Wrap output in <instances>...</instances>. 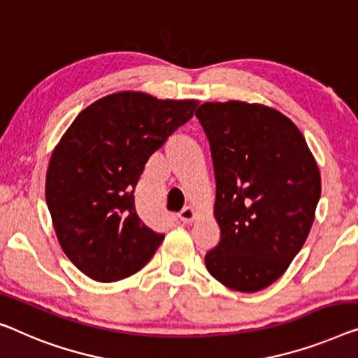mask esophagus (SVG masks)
<instances>
[{
    "mask_svg": "<svg viewBox=\"0 0 358 358\" xmlns=\"http://www.w3.org/2000/svg\"><path fill=\"white\" fill-rule=\"evenodd\" d=\"M178 217H180V220H181V222H185V223H191V222H194V220H196L197 212H196L194 207L188 206V207H185V209L178 213Z\"/></svg>",
    "mask_w": 358,
    "mask_h": 358,
    "instance_id": "34e87169",
    "label": "esophagus"
}]
</instances>
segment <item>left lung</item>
I'll return each instance as SVG.
<instances>
[{"instance_id":"left-lung-1","label":"left lung","mask_w":358,"mask_h":358,"mask_svg":"<svg viewBox=\"0 0 358 358\" xmlns=\"http://www.w3.org/2000/svg\"><path fill=\"white\" fill-rule=\"evenodd\" d=\"M196 117L210 145L220 227L207 270L233 291L265 289L287 270L315 220V157L294 122L268 106L204 103Z\"/></svg>"}]
</instances>
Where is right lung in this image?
Instances as JSON below:
<instances>
[{
    "label": "right lung",
    "mask_w": 358,
    "mask_h": 358,
    "mask_svg": "<svg viewBox=\"0 0 358 358\" xmlns=\"http://www.w3.org/2000/svg\"><path fill=\"white\" fill-rule=\"evenodd\" d=\"M197 104L112 93L80 112L57 143L46 172V204L64 254L92 280H124L161 246L164 234L138 215L133 191L151 154Z\"/></svg>",
    "instance_id": "1"
}]
</instances>
